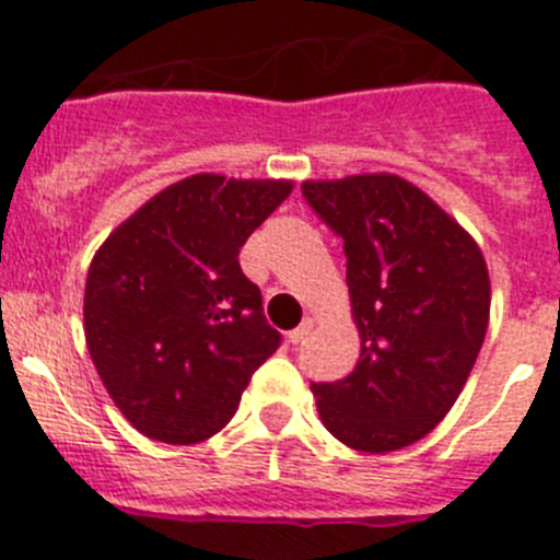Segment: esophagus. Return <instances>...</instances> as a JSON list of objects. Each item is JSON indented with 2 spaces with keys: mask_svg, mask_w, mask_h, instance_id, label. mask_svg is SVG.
Here are the masks:
<instances>
[{
  "mask_svg": "<svg viewBox=\"0 0 560 560\" xmlns=\"http://www.w3.org/2000/svg\"><path fill=\"white\" fill-rule=\"evenodd\" d=\"M311 328H314V323H311V319H303V323L296 325L294 330H289V341H291V345H300V341H303L305 336L311 334Z\"/></svg>",
  "mask_w": 560,
  "mask_h": 560,
  "instance_id": "esophagus-1",
  "label": "esophagus"
}]
</instances>
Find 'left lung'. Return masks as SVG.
Segmentation results:
<instances>
[{
	"instance_id": "obj_1",
	"label": "left lung",
	"mask_w": 560,
	"mask_h": 560,
	"mask_svg": "<svg viewBox=\"0 0 560 560\" xmlns=\"http://www.w3.org/2000/svg\"><path fill=\"white\" fill-rule=\"evenodd\" d=\"M311 210L345 241L361 355L341 381L311 384L345 446L398 452L454 407L491 314L488 266L427 192L395 173L303 182Z\"/></svg>"
}]
</instances>
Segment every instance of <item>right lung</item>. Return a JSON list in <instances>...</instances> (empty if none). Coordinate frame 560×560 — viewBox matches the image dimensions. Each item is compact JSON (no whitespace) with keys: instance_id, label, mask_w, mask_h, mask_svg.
<instances>
[{"instance_id":"right-lung-1","label":"right lung","mask_w":560,"mask_h":560,"mask_svg":"<svg viewBox=\"0 0 560 560\" xmlns=\"http://www.w3.org/2000/svg\"><path fill=\"white\" fill-rule=\"evenodd\" d=\"M291 187L196 173L145 201L92 257L89 355L145 438L190 446L221 432L252 373L280 348L237 252Z\"/></svg>"}]
</instances>
